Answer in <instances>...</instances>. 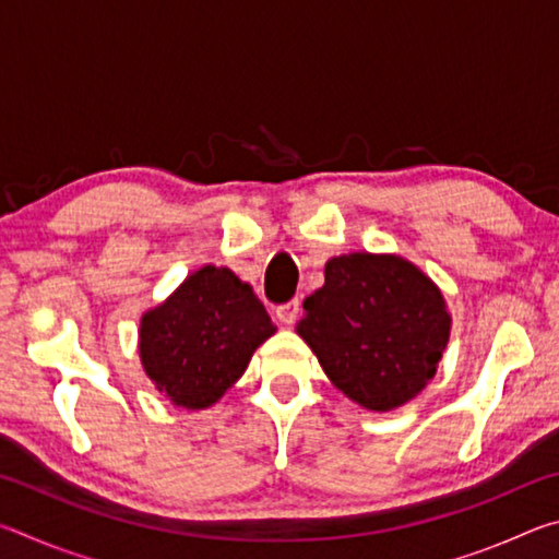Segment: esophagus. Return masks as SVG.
Here are the masks:
<instances>
[{"label": "esophagus", "instance_id": "obj_1", "mask_svg": "<svg viewBox=\"0 0 559 559\" xmlns=\"http://www.w3.org/2000/svg\"><path fill=\"white\" fill-rule=\"evenodd\" d=\"M298 313H300V300H288L283 302V306L276 308V318L281 320L283 325H293L298 320Z\"/></svg>", "mask_w": 559, "mask_h": 559}]
</instances>
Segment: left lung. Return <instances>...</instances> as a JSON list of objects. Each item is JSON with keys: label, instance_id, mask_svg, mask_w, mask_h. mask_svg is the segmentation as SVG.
Here are the masks:
<instances>
[{"label": "left lung", "instance_id": "8db88e82", "mask_svg": "<svg viewBox=\"0 0 559 559\" xmlns=\"http://www.w3.org/2000/svg\"><path fill=\"white\" fill-rule=\"evenodd\" d=\"M296 333L340 392L392 412L427 386L451 337L441 288L400 253L353 251L325 263Z\"/></svg>", "mask_w": 559, "mask_h": 559}]
</instances>
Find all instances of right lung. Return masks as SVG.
<instances>
[{
  "label": "right lung",
  "mask_w": 559,
  "mask_h": 559,
  "mask_svg": "<svg viewBox=\"0 0 559 559\" xmlns=\"http://www.w3.org/2000/svg\"><path fill=\"white\" fill-rule=\"evenodd\" d=\"M276 325L231 269L206 266L140 318L138 353L155 390L187 412L210 409L246 372Z\"/></svg>",
  "instance_id": "add662e5"
}]
</instances>
